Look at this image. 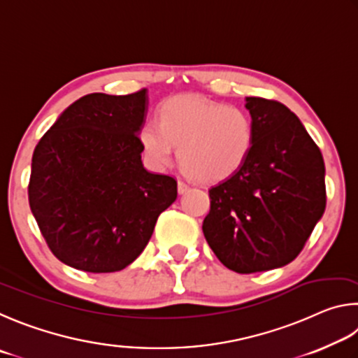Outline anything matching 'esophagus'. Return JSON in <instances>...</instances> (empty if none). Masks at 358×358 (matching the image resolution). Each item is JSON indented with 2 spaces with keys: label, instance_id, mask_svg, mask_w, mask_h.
<instances>
[{
  "label": "esophagus",
  "instance_id": "esophagus-1",
  "mask_svg": "<svg viewBox=\"0 0 358 358\" xmlns=\"http://www.w3.org/2000/svg\"><path fill=\"white\" fill-rule=\"evenodd\" d=\"M189 189H190L189 184L184 182V180H180V179L178 180V192L180 193V195H182V193H185Z\"/></svg>",
  "mask_w": 358,
  "mask_h": 358
}]
</instances>
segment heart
I'll list each match as a JSON object with an SVG mask.
<instances>
[{
  "label": "heart",
  "instance_id": "1",
  "mask_svg": "<svg viewBox=\"0 0 358 358\" xmlns=\"http://www.w3.org/2000/svg\"><path fill=\"white\" fill-rule=\"evenodd\" d=\"M143 154L155 169L165 168L178 146L184 171L203 182H217L239 171L255 144L250 113L239 106L198 96L166 100L159 122L140 129Z\"/></svg>",
  "mask_w": 358,
  "mask_h": 358
}]
</instances>
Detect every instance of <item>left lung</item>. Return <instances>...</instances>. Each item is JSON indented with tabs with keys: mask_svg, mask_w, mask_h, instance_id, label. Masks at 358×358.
<instances>
[{
	"mask_svg": "<svg viewBox=\"0 0 358 358\" xmlns=\"http://www.w3.org/2000/svg\"><path fill=\"white\" fill-rule=\"evenodd\" d=\"M255 144L239 171L209 189L203 233L223 266L255 273L289 264L325 210L321 150L277 100L247 97Z\"/></svg>",
	"mask_w": 358,
	"mask_h": 358,
	"instance_id": "8db88e82",
	"label": "left lung"
}]
</instances>
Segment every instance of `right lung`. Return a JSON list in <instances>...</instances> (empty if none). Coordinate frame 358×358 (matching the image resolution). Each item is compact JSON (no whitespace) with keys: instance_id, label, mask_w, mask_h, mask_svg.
<instances>
[{"instance_id":"1","label":"right lung","mask_w":358,"mask_h":358,"mask_svg":"<svg viewBox=\"0 0 358 358\" xmlns=\"http://www.w3.org/2000/svg\"><path fill=\"white\" fill-rule=\"evenodd\" d=\"M146 90L78 99L37 143L28 199L48 248L91 273L117 272L141 255L178 180L144 169Z\"/></svg>"}]
</instances>
